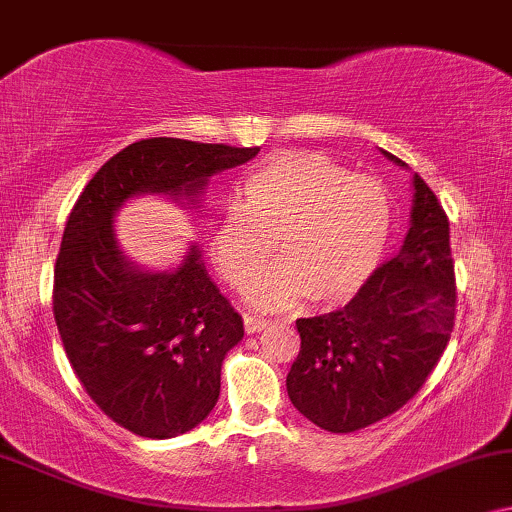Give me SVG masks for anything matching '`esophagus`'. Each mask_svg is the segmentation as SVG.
Segmentation results:
<instances>
[{
    "label": "esophagus",
    "instance_id": "esophagus-1",
    "mask_svg": "<svg viewBox=\"0 0 512 512\" xmlns=\"http://www.w3.org/2000/svg\"><path fill=\"white\" fill-rule=\"evenodd\" d=\"M266 325H269V320H266V318H259V315H253V313L243 315V327H246L248 334L262 331V329H266Z\"/></svg>",
    "mask_w": 512,
    "mask_h": 512
}]
</instances>
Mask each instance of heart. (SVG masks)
Masks as SVG:
<instances>
[{
    "mask_svg": "<svg viewBox=\"0 0 512 512\" xmlns=\"http://www.w3.org/2000/svg\"><path fill=\"white\" fill-rule=\"evenodd\" d=\"M394 208L387 187L352 174L322 153L269 157L246 178L241 204L220 215L211 255L220 276L243 290L266 262L285 259L255 280L259 306L306 297L336 306L355 297L383 262Z\"/></svg>",
    "mask_w": 512,
    "mask_h": 512,
    "instance_id": "heart-1",
    "label": "heart"
}]
</instances>
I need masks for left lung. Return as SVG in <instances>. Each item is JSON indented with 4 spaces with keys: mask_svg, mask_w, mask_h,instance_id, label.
I'll use <instances>...</instances> for the list:
<instances>
[{
    "mask_svg": "<svg viewBox=\"0 0 512 512\" xmlns=\"http://www.w3.org/2000/svg\"><path fill=\"white\" fill-rule=\"evenodd\" d=\"M413 190L410 229L397 257L380 264L343 308L297 320L301 348L287 394L301 415L334 434L364 429L406 406L455 327L448 215L417 174Z\"/></svg>",
    "mask_w": 512,
    "mask_h": 512,
    "instance_id": "obj_1",
    "label": "left lung"
}]
</instances>
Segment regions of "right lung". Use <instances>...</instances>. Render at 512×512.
<instances>
[{
  "instance_id": "obj_1",
  "label": "right lung",
  "mask_w": 512,
  "mask_h": 512,
  "mask_svg": "<svg viewBox=\"0 0 512 512\" xmlns=\"http://www.w3.org/2000/svg\"><path fill=\"white\" fill-rule=\"evenodd\" d=\"M257 153L169 136L129 143L71 208L53 276L55 325L88 397L136 436H181L211 413L243 320L197 246L176 271L146 273L120 253L113 215L134 194L192 199L213 174Z\"/></svg>"
}]
</instances>
